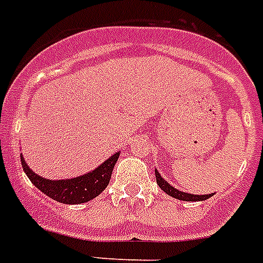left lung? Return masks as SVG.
Masks as SVG:
<instances>
[{"mask_svg":"<svg viewBox=\"0 0 263 263\" xmlns=\"http://www.w3.org/2000/svg\"><path fill=\"white\" fill-rule=\"evenodd\" d=\"M156 177H157V184L160 185V188L164 192H166L169 196H173L176 199L179 200H187V202H198V200H206L209 199L210 196H213V194H206V195H194V194H187V192L179 191L176 190L175 187H172L171 184L166 181V180L160 175V172L156 169Z\"/></svg>","mask_w":263,"mask_h":263,"instance_id":"left-lung-1","label":"left lung"}]
</instances>
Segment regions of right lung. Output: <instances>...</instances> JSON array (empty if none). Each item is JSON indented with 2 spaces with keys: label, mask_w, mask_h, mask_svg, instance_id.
<instances>
[{
  "label": "right lung",
  "mask_w": 263,
  "mask_h": 263,
  "mask_svg": "<svg viewBox=\"0 0 263 263\" xmlns=\"http://www.w3.org/2000/svg\"><path fill=\"white\" fill-rule=\"evenodd\" d=\"M119 156L120 152L115 153L94 171L78 176V177L61 180L45 179L42 176L32 172L22 154H20V161H22L23 171L26 172L31 183L34 184L39 191H42L45 195L57 200L60 203L79 204L86 203L88 200L97 198L107 187Z\"/></svg>",
  "instance_id": "add662e5"
}]
</instances>
